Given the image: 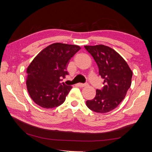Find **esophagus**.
<instances>
[{
  "mask_svg": "<svg viewBox=\"0 0 152 152\" xmlns=\"http://www.w3.org/2000/svg\"><path fill=\"white\" fill-rule=\"evenodd\" d=\"M78 86L79 87H84L87 86V84H82V83H78Z\"/></svg>",
  "mask_w": 152,
  "mask_h": 152,
  "instance_id": "1",
  "label": "esophagus"
}]
</instances>
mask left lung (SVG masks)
I'll list each match as a JSON object with an SVG mask.
<instances>
[{
    "label": "left lung",
    "mask_w": 152,
    "mask_h": 152,
    "mask_svg": "<svg viewBox=\"0 0 152 152\" xmlns=\"http://www.w3.org/2000/svg\"><path fill=\"white\" fill-rule=\"evenodd\" d=\"M84 48L96 61L104 84L102 90H96L93 99L86 102V106L96 113L111 111L124 99L130 88L132 71L124 59L108 46L86 45Z\"/></svg>",
    "instance_id": "obj_1"
}]
</instances>
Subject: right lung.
I'll return each mask as SVG.
<instances>
[{
  "label": "right lung",
  "mask_w": 152,
  "mask_h": 152,
  "mask_svg": "<svg viewBox=\"0 0 152 152\" xmlns=\"http://www.w3.org/2000/svg\"><path fill=\"white\" fill-rule=\"evenodd\" d=\"M80 47L76 45L55 43L38 53L27 69L26 85L30 97L45 109L60 106L72 89L61 78L68 73L67 66Z\"/></svg>",
  "instance_id": "obj_1"
}]
</instances>
